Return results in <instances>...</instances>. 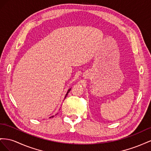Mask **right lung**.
Segmentation results:
<instances>
[{
	"mask_svg": "<svg viewBox=\"0 0 151 151\" xmlns=\"http://www.w3.org/2000/svg\"><path fill=\"white\" fill-rule=\"evenodd\" d=\"M70 90H71V88H70V89H69V90H68V92H67V93H66V97H66V96H67V95H68V92L70 91ZM53 116H51V117H53ZM51 117H50V118H51Z\"/></svg>",
	"mask_w": 151,
	"mask_h": 151,
	"instance_id": "add662e5",
	"label": "right lung"
}]
</instances>
